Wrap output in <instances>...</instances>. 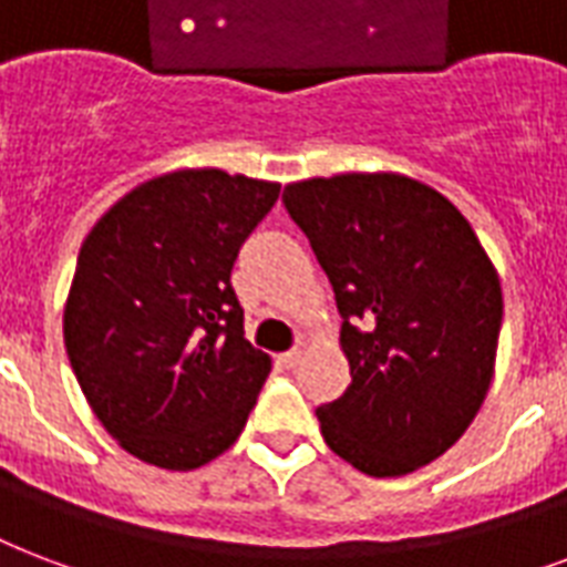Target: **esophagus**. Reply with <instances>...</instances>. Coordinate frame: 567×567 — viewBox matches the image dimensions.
I'll list each match as a JSON object with an SVG mask.
<instances>
[{
    "label": "esophagus",
    "mask_w": 567,
    "mask_h": 567,
    "mask_svg": "<svg viewBox=\"0 0 567 567\" xmlns=\"http://www.w3.org/2000/svg\"><path fill=\"white\" fill-rule=\"evenodd\" d=\"M279 360H282L285 369H297V365H300V360H302V351H300V348H291V351H285Z\"/></svg>",
    "instance_id": "1"
}]
</instances>
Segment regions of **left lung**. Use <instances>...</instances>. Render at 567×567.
I'll list each match as a JSON object with an SVG mask.
<instances>
[{"mask_svg": "<svg viewBox=\"0 0 567 567\" xmlns=\"http://www.w3.org/2000/svg\"><path fill=\"white\" fill-rule=\"evenodd\" d=\"M330 279L351 386L315 410L360 473L404 475L455 446L494 378L503 288L461 210L404 175L285 187Z\"/></svg>", "mask_w": 567, "mask_h": 567, "instance_id": "8db88e82", "label": "left lung"}]
</instances>
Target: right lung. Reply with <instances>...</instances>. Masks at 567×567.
Listing matches in <instances>:
<instances>
[{
    "label": "right lung",
    "mask_w": 567,
    "mask_h": 567,
    "mask_svg": "<svg viewBox=\"0 0 567 567\" xmlns=\"http://www.w3.org/2000/svg\"><path fill=\"white\" fill-rule=\"evenodd\" d=\"M279 184L219 168L142 184L101 216L76 258L64 348L121 449L196 470L244 431L270 357L244 339L231 267Z\"/></svg>",
    "instance_id": "obj_1"
}]
</instances>
